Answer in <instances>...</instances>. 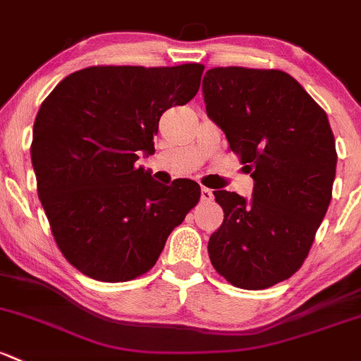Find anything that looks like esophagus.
I'll use <instances>...</instances> for the list:
<instances>
[{
	"label": "esophagus",
	"instance_id": "1",
	"mask_svg": "<svg viewBox=\"0 0 361 361\" xmlns=\"http://www.w3.org/2000/svg\"><path fill=\"white\" fill-rule=\"evenodd\" d=\"M214 199V195H212V190H209V188L202 187V190H200V200L202 202H211V200Z\"/></svg>",
	"mask_w": 361,
	"mask_h": 361
}]
</instances>
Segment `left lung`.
Instances as JSON below:
<instances>
[{"mask_svg":"<svg viewBox=\"0 0 361 361\" xmlns=\"http://www.w3.org/2000/svg\"><path fill=\"white\" fill-rule=\"evenodd\" d=\"M202 93L254 180L250 200L214 190L225 219L207 244L211 263L231 286L268 289L301 268L331 204L337 154L327 114L275 69L214 67Z\"/></svg>","mask_w":361,"mask_h":361,"instance_id":"8db88e82","label":"left lung"}]
</instances>
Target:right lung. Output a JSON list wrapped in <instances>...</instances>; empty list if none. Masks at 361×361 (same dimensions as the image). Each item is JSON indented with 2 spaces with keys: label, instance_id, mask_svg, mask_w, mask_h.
<instances>
[{
  "label": "right lung",
  "instance_id": "right-lung-1",
  "mask_svg": "<svg viewBox=\"0 0 361 361\" xmlns=\"http://www.w3.org/2000/svg\"><path fill=\"white\" fill-rule=\"evenodd\" d=\"M204 66H98L72 72L41 104L30 159L56 245L100 282L150 270L199 202L192 180L162 185L136 166L154 154L159 119L197 94Z\"/></svg>",
  "mask_w": 361,
  "mask_h": 361
}]
</instances>
